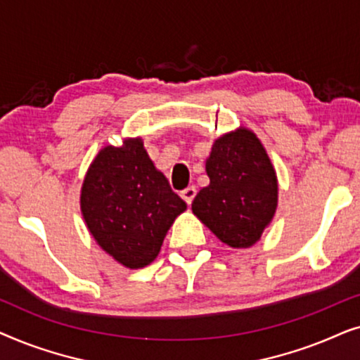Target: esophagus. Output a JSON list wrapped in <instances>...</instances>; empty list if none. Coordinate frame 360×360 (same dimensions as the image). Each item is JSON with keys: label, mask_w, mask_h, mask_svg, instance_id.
<instances>
[{"label": "esophagus", "mask_w": 360, "mask_h": 360, "mask_svg": "<svg viewBox=\"0 0 360 360\" xmlns=\"http://www.w3.org/2000/svg\"><path fill=\"white\" fill-rule=\"evenodd\" d=\"M180 195H181V198L185 200L186 205H191V201H193L195 195H196V188L195 186H188V188H185Z\"/></svg>", "instance_id": "1"}]
</instances>
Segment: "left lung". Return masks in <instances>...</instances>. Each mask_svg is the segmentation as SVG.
I'll use <instances>...</instances> for the list:
<instances>
[{
	"label": "left lung",
	"mask_w": 360,
	"mask_h": 360,
	"mask_svg": "<svg viewBox=\"0 0 360 360\" xmlns=\"http://www.w3.org/2000/svg\"><path fill=\"white\" fill-rule=\"evenodd\" d=\"M210 185L191 210L231 248L257 243L277 208V176L254 132L239 129L219 137L206 160Z\"/></svg>",
	"instance_id": "1"
}]
</instances>
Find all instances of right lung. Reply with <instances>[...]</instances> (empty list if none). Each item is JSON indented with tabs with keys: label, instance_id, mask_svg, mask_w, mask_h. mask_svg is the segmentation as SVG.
Masks as SVG:
<instances>
[{
	"label": "right lung",
	"instance_id": "obj_1",
	"mask_svg": "<svg viewBox=\"0 0 360 360\" xmlns=\"http://www.w3.org/2000/svg\"><path fill=\"white\" fill-rule=\"evenodd\" d=\"M82 213L98 244L129 269L149 265L186 203L170 188L141 139L108 146L88 169Z\"/></svg>",
	"mask_w": 360,
	"mask_h": 360
}]
</instances>
